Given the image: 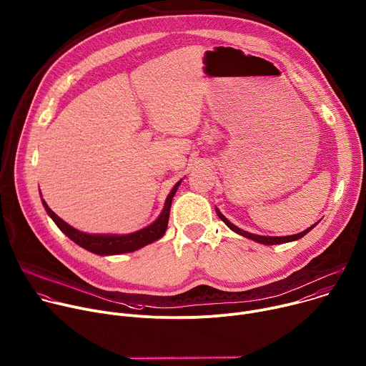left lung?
Masks as SVG:
<instances>
[{
    "label": "left lung",
    "mask_w": 366,
    "mask_h": 366,
    "mask_svg": "<svg viewBox=\"0 0 366 366\" xmlns=\"http://www.w3.org/2000/svg\"><path fill=\"white\" fill-rule=\"evenodd\" d=\"M216 212H217L219 217H221L222 221H224L234 232H237V234H239V235H242V237H245V238H249V239H252V241H257V242H259V244H264V245H275V244H285V242H291V241H297V239L303 238L307 232H310V231L315 228V225H316V224H315L313 227H310L309 229H306V231H303V232H300V234H297V235H290V237H261V235H254V234H249V232H245V231L239 229L238 227H235L234 224H231L221 212H219V210H216Z\"/></svg>",
    "instance_id": "left-lung-1"
}]
</instances>
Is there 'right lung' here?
Instances as JSON below:
<instances>
[{
    "instance_id": "add662e5",
    "label": "right lung",
    "mask_w": 366,
    "mask_h": 366,
    "mask_svg": "<svg viewBox=\"0 0 366 366\" xmlns=\"http://www.w3.org/2000/svg\"><path fill=\"white\" fill-rule=\"evenodd\" d=\"M180 182H177L174 184V187L172 189L170 194L167 196L164 209L162 212V214L157 217V221L153 222L150 227L144 228L141 231H137L134 234H128V235H89L85 232H81L75 228H71L70 225H67L61 219L47 206V203L43 200V206L46 209V212L50 214V217L54 221V224L59 227V229L69 237L73 242L78 244L79 247L98 254V255H114V254H124V252H132L137 251L145 245H149L157 239H160L167 229V224H169V216H170V206H172V200L174 193L177 192Z\"/></svg>"
}]
</instances>
